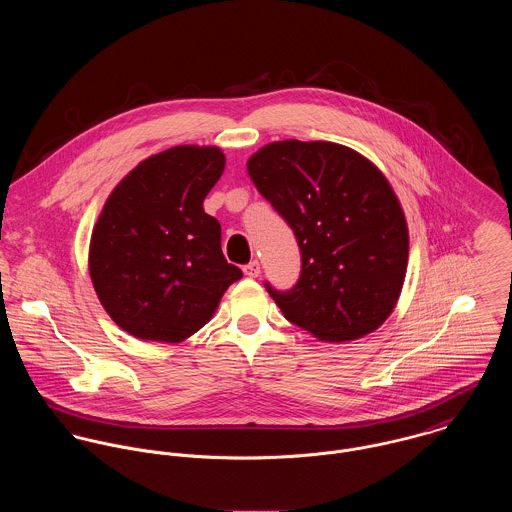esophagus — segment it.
Here are the masks:
<instances>
[{
	"mask_svg": "<svg viewBox=\"0 0 512 512\" xmlns=\"http://www.w3.org/2000/svg\"><path fill=\"white\" fill-rule=\"evenodd\" d=\"M242 270H244V276H248V278H258V276H260V262L254 260V262L246 264Z\"/></svg>",
	"mask_w": 512,
	"mask_h": 512,
	"instance_id": "esophagus-1",
	"label": "esophagus"
}]
</instances>
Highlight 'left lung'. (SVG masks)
Returning a JSON list of instances; mask_svg holds the SVG:
<instances>
[{
  "label": "left lung",
  "mask_w": 512,
  "mask_h": 512,
  "mask_svg": "<svg viewBox=\"0 0 512 512\" xmlns=\"http://www.w3.org/2000/svg\"><path fill=\"white\" fill-rule=\"evenodd\" d=\"M246 165L301 252L292 290L266 284L284 317L329 343L378 329L408 266L404 211L382 171L351 147L299 140L268 144Z\"/></svg>",
  "instance_id": "left-lung-1"
}]
</instances>
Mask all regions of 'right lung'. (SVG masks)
<instances>
[{
  "label": "right lung",
  "mask_w": 512,
  "mask_h": 512,
  "mask_svg": "<svg viewBox=\"0 0 512 512\" xmlns=\"http://www.w3.org/2000/svg\"><path fill=\"white\" fill-rule=\"evenodd\" d=\"M219 147L175 146L134 167L110 193L88 252L92 286L126 333L181 343L242 278L203 201L224 171Z\"/></svg>",
  "instance_id": "1"
}]
</instances>
